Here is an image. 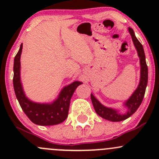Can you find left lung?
<instances>
[{
  "label": "left lung",
  "instance_id": "left-lung-1",
  "mask_svg": "<svg viewBox=\"0 0 159 159\" xmlns=\"http://www.w3.org/2000/svg\"><path fill=\"white\" fill-rule=\"evenodd\" d=\"M129 33L132 38L133 43L138 51L139 59H140L141 65V77L140 82L137 89L134 91L129 99L125 103V105L128 108V111L125 114H120L117 110L113 108H107L100 103L97 99L95 98L92 94H91V99L92 102L93 106L96 113L105 119L111 121H121L127 119L131 115L137 111L139 107L142 104L143 100L144 95L145 93L147 84H148V66H147L146 61H145V54L142 44L139 42V40L135 37L134 30L131 28H129Z\"/></svg>",
  "mask_w": 159,
  "mask_h": 159
}]
</instances>
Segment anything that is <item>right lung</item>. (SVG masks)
<instances>
[{
	"instance_id": "add662e5",
	"label": "right lung",
	"mask_w": 159,
	"mask_h": 159,
	"mask_svg": "<svg viewBox=\"0 0 159 159\" xmlns=\"http://www.w3.org/2000/svg\"><path fill=\"white\" fill-rule=\"evenodd\" d=\"M23 44L14 57V92L17 101L27 116L33 123L43 126L54 125L63 122L67 118L69 110L70 101L78 85L82 83L74 81L69 85L65 86L60 92L58 98L51 104L36 103L30 101L25 96L20 82V54Z\"/></svg>"
}]
</instances>
